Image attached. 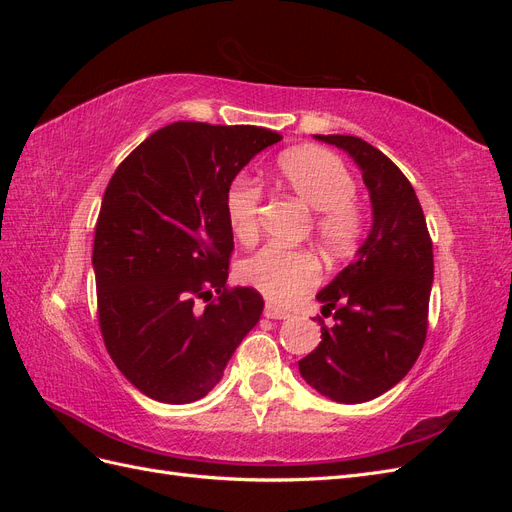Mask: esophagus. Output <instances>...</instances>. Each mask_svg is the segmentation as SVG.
<instances>
[{"mask_svg": "<svg viewBox=\"0 0 512 512\" xmlns=\"http://www.w3.org/2000/svg\"><path fill=\"white\" fill-rule=\"evenodd\" d=\"M265 316L271 318V320H286V318H290V314L286 312V309L277 307V305H273V303H267V305H265Z\"/></svg>", "mask_w": 512, "mask_h": 512, "instance_id": "esophagus-1", "label": "esophagus"}]
</instances>
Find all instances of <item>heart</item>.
Segmentation results:
<instances>
[{
    "instance_id": "heart-1",
    "label": "heart",
    "mask_w": 512,
    "mask_h": 512,
    "mask_svg": "<svg viewBox=\"0 0 512 512\" xmlns=\"http://www.w3.org/2000/svg\"><path fill=\"white\" fill-rule=\"evenodd\" d=\"M284 188L314 215V237L324 254L342 258L356 250L363 235V213L352 200L354 179L342 160L318 147L290 149L277 162ZM260 192L235 181L226 192V218L232 235L243 245L258 237ZM237 277L273 303L288 305L318 284L320 265L305 250L265 247L239 262Z\"/></svg>"
}]
</instances>
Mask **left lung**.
Returning <instances> with one entry per match:
<instances>
[{"instance_id": "8db88e82", "label": "left lung", "mask_w": 512, "mask_h": 512, "mask_svg": "<svg viewBox=\"0 0 512 512\" xmlns=\"http://www.w3.org/2000/svg\"><path fill=\"white\" fill-rule=\"evenodd\" d=\"M359 166L371 203V228L316 299L333 314L320 344L299 361L301 378L339 404H363L404 380L427 335L433 252L421 203L404 173L359 136L314 134Z\"/></svg>"}]
</instances>
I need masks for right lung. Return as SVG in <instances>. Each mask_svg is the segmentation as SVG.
<instances>
[{
  "instance_id": "obj_1",
  "label": "right lung",
  "mask_w": 512,
  "mask_h": 512,
  "mask_svg": "<svg viewBox=\"0 0 512 512\" xmlns=\"http://www.w3.org/2000/svg\"><path fill=\"white\" fill-rule=\"evenodd\" d=\"M280 141L267 128L179 121L115 170L91 265L106 350L143 395L162 404L205 397L260 320L265 303L254 288H226L235 245L226 192ZM196 298L212 303L198 310Z\"/></svg>"
}]
</instances>
